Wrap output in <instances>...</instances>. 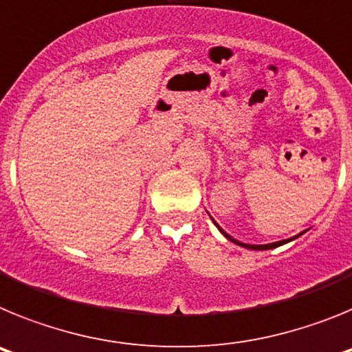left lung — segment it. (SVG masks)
<instances>
[{"label": "left lung", "mask_w": 352, "mask_h": 352, "mask_svg": "<svg viewBox=\"0 0 352 352\" xmlns=\"http://www.w3.org/2000/svg\"><path fill=\"white\" fill-rule=\"evenodd\" d=\"M213 222H214V220H213ZM214 226L219 227V231L222 232V234L226 236V238L229 239V241H232V243L239 245V247L250 248V250H270V248H276V247H280V245H284V243H289V241H292V239H296L298 236H300V234H298V236H294V238H291V239H284V241H276V243H268V245H248V243H241V241H238V239H234V238H232V236L227 234V232L223 231L222 227H220L217 222H214Z\"/></svg>", "instance_id": "8db88e82"}]
</instances>
